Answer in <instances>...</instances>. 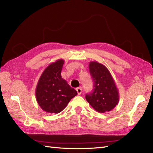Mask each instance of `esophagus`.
<instances>
[{"label":"esophagus","instance_id":"1","mask_svg":"<svg viewBox=\"0 0 153 153\" xmlns=\"http://www.w3.org/2000/svg\"><path fill=\"white\" fill-rule=\"evenodd\" d=\"M76 91H77V93H78V95H80V94H81L82 91V89L81 88H77L76 89Z\"/></svg>","mask_w":153,"mask_h":153}]
</instances>
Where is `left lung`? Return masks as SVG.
<instances>
[{"mask_svg":"<svg viewBox=\"0 0 153 153\" xmlns=\"http://www.w3.org/2000/svg\"><path fill=\"white\" fill-rule=\"evenodd\" d=\"M89 68L94 89L86 94V100L98 113L109 112L119 102V93L114 80L108 69L97 61L90 62Z\"/></svg>","mask_w":153,"mask_h":153,"instance_id":"1","label":"left lung"}]
</instances>
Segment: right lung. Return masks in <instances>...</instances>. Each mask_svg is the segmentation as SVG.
<instances>
[{
	"mask_svg": "<svg viewBox=\"0 0 153 153\" xmlns=\"http://www.w3.org/2000/svg\"><path fill=\"white\" fill-rule=\"evenodd\" d=\"M64 61L59 59L44 69L36 85V101L42 109L49 113H59L77 94L66 80L62 78Z\"/></svg>",
	"mask_w": 153,
	"mask_h": 153,
	"instance_id": "1",
	"label": "right lung"
}]
</instances>
